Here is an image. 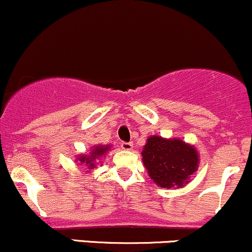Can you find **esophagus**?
<instances>
[{
    "label": "esophagus",
    "instance_id": "esophagus-1",
    "mask_svg": "<svg viewBox=\"0 0 252 252\" xmlns=\"http://www.w3.org/2000/svg\"><path fill=\"white\" fill-rule=\"evenodd\" d=\"M121 148H122L123 150H132L134 144H132L131 142H128V143H126V142H122V143H121Z\"/></svg>",
    "mask_w": 252,
    "mask_h": 252
}]
</instances>
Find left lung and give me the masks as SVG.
I'll list each match as a JSON object with an SVG mask.
<instances>
[{"label": "left lung", "mask_w": 252, "mask_h": 252, "mask_svg": "<svg viewBox=\"0 0 252 252\" xmlns=\"http://www.w3.org/2000/svg\"><path fill=\"white\" fill-rule=\"evenodd\" d=\"M142 160L156 186L181 189L198 169L199 154L183 139L153 135L148 137L142 150Z\"/></svg>", "instance_id": "8db88e82"}]
</instances>
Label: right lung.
<instances>
[{
    "label": "right lung",
    "mask_w": 252,
    "mask_h": 252,
    "mask_svg": "<svg viewBox=\"0 0 252 252\" xmlns=\"http://www.w3.org/2000/svg\"><path fill=\"white\" fill-rule=\"evenodd\" d=\"M111 144H96L90 149L88 154H81L76 157L75 162L78 163V165L86 166L84 170L90 172L93 169L97 168V165L102 162V158H104L105 155L110 151Z\"/></svg>",
    "instance_id": "add662e5"
}]
</instances>
